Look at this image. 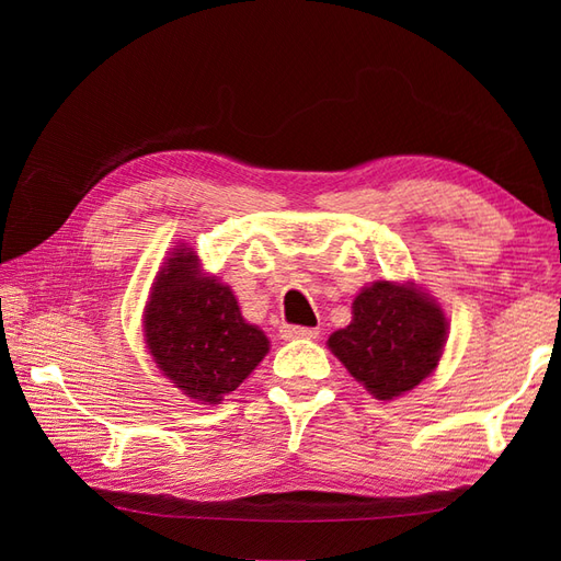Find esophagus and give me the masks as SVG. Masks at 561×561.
Returning a JSON list of instances; mask_svg holds the SVG:
<instances>
[{
    "instance_id": "esophagus-1",
    "label": "esophagus",
    "mask_w": 561,
    "mask_h": 561,
    "mask_svg": "<svg viewBox=\"0 0 561 561\" xmlns=\"http://www.w3.org/2000/svg\"><path fill=\"white\" fill-rule=\"evenodd\" d=\"M284 340H316L318 328H301V325H284L282 330Z\"/></svg>"
}]
</instances>
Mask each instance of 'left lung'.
Returning <instances> with one entry per match:
<instances>
[{
    "mask_svg": "<svg viewBox=\"0 0 561 561\" xmlns=\"http://www.w3.org/2000/svg\"><path fill=\"white\" fill-rule=\"evenodd\" d=\"M448 320L412 282H374L356 294L352 323L328 340L330 352L378 400L400 398L434 374Z\"/></svg>",
    "mask_w": 561,
    "mask_h": 561,
    "instance_id": "left-lung-1",
    "label": "left lung"
}]
</instances>
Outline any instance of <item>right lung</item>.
<instances>
[{
    "instance_id": "add662e5",
    "label": "right lung",
    "mask_w": 561,
    "mask_h": 561,
    "mask_svg": "<svg viewBox=\"0 0 561 561\" xmlns=\"http://www.w3.org/2000/svg\"><path fill=\"white\" fill-rule=\"evenodd\" d=\"M145 340L159 371L202 404L221 402L270 352L267 335L245 323L229 284L202 272L185 245L171 250L153 279Z\"/></svg>"
}]
</instances>
